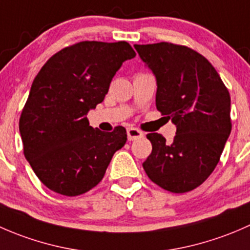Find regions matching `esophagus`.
<instances>
[{
	"instance_id": "esophagus-1",
	"label": "esophagus",
	"mask_w": 250,
	"mask_h": 250,
	"mask_svg": "<svg viewBox=\"0 0 250 250\" xmlns=\"http://www.w3.org/2000/svg\"><path fill=\"white\" fill-rule=\"evenodd\" d=\"M127 137H128V140L133 141V140L139 139L141 137H144V133L141 132V130L137 129V128H129V129L127 130Z\"/></svg>"
}]
</instances>
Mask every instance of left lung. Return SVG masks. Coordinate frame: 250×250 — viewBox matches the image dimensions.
Returning <instances> with one entry per match:
<instances>
[{
    "instance_id": "1",
    "label": "left lung",
    "mask_w": 250,
    "mask_h": 250,
    "mask_svg": "<svg viewBox=\"0 0 250 250\" xmlns=\"http://www.w3.org/2000/svg\"><path fill=\"white\" fill-rule=\"evenodd\" d=\"M134 48L156 77V107L176 127L172 144L158 133L146 135L152 152L143 167L165 190L188 192L220 160L231 133L230 94L213 65L191 48L168 42Z\"/></svg>"
}]
</instances>
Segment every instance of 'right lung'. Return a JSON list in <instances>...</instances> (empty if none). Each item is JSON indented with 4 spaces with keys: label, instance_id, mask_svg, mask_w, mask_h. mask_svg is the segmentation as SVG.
<instances>
[{
    "label": "right lung",
    "instance_id": "add662e5",
    "mask_svg": "<svg viewBox=\"0 0 250 250\" xmlns=\"http://www.w3.org/2000/svg\"><path fill=\"white\" fill-rule=\"evenodd\" d=\"M125 41H83L55 53L32 82L19 120L24 155L49 190L78 196L104 178L127 132L90 127L88 111L109 92L123 62L135 57Z\"/></svg>",
    "mask_w": 250,
    "mask_h": 250
}]
</instances>
